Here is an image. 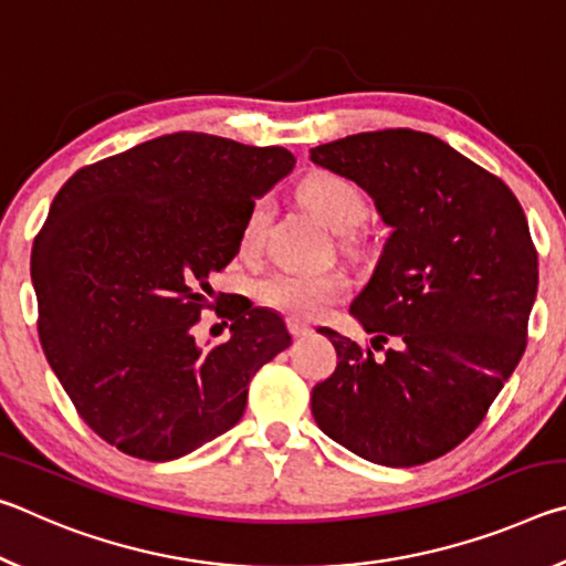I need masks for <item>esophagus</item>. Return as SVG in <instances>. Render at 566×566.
<instances>
[{
  "label": "esophagus",
  "mask_w": 566,
  "mask_h": 566,
  "mask_svg": "<svg viewBox=\"0 0 566 566\" xmlns=\"http://www.w3.org/2000/svg\"><path fill=\"white\" fill-rule=\"evenodd\" d=\"M286 327H290V332H292V337H306V334L312 332V327L310 324H304V322H300V319H286Z\"/></svg>",
  "instance_id": "1"
}]
</instances>
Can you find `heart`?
I'll list each match as a JSON object with an SVG mask.
<instances>
[{
    "label": "heart",
    "instance_id": "1",
    "mask_svg": "<svg viewBox=\"0 0 566 566\" xmlns=\"http://www.w3.org/2000/svg\"><path fill=\"white\" fill-rule=\"evenodd\" d=\"M300 199L334 234L349 237L367 224L369 205L352 179L334 171H314L300 185ZM270 202L256 199L242 227V249H260ZM347 280L339 272H274L256 284V300L294 319H314L347 294Z\"/></svg>",
    "mask_w": 566,
    "mask_h": 566
}]
</instances>
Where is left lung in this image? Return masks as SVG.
Here are the masks:
<instances>
[{"instance_id": "8db88e82", "label": "left lung", "mask_w": 566, "mask_h": 566, "mask_svg": "<svg viewBox=\"0 0 566 566\" xmlns=\"http://www.w3.org/2000/svg\"><path fill=\"white\" fill-rule=\"evenodd\" d=\"M367 191L391 234L349 314L371 347L319 332L337 369L312 389L334 442L385 467L452 452L482 424L526 347L539 284L530 224L500 177L415 129L352 134L310 149Z\"/></svg>"}]
</instances>
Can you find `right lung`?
<instances>
[{"mask_svg":"<svg viewBox=\"0 0 566 566\" xmlns=\"http://www.w3.org/2000/svg\"><path fill=\"white\" fill-rule=\"evenodd\" d=\"M294 167L284 147L202 132L82 167L32 249L40 342L80 417L119 452L171 462L232 429L262 364L292 344L280 314L227 306L229 339L199 347L209 280L234 260L254 199Z\"/></svg>","mask_w":566,"mask_h":566,"instance_id":"obj_1","label":"right lung"}]
</instances>
